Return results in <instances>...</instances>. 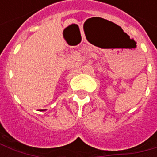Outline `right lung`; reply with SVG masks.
Segmentation results:
<instances>
[{"instance_id":"right-lung-1","label":"right lung","mask_w":157,"mask_h":157,"mask_svg":"<svg viewBox=\"0 0 157 157\" xmlns=\"http://www.w3.org/2000/svg\"><path fill=\"white\" fill-rule=\"evenodd\" d=\"M39 111H45V110H39Z\"/></svg>"}]
</instances>
